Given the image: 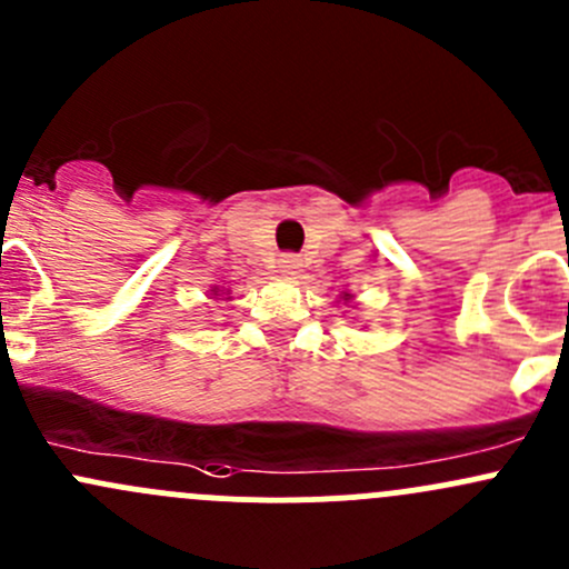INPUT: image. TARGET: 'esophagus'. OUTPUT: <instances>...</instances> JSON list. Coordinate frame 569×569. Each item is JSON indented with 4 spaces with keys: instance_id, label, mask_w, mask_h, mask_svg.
Segmentation results:
<instances>
[{
    "instance_id": "esophagus-1",
    "label": "esophagus",
    "mask_w": 569,
    "mask_h": 569,
    "mask_svg": "<svg viewBox=\"0 0 569 569\" xmlns=\"http://www.w3.org/2000/svg\"><path fill=\"white\" fill-rule=\"evenodd\" d=\"M300 269H302L300 256H283V258H280V272H283V274H291V278H295V274H300Z\"/></svg>"
}]
</instances>
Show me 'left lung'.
<instances>
[{
    "mask_svg": "<svg viewBox=\"0 0 569 569\" xmlns=\"http://www.w3.org/2000/svg\"><path fill=\"white\" fill-rule=\"evenodd\" d=\"M341 300H343V302H347V300H352V295H349V291H343V297H341Z\"/></svg>",
    "mask_w": 569,
    "mask_h": 569,
    "instance_id": "1",
    "label": "left lung"
}]
</instances>
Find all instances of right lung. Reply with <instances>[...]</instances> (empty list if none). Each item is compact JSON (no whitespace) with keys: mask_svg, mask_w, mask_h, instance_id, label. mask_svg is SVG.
<instances>
[{"mask_svg":"<svg viewBox=\"0 0 569 569\" xmlns=\"http://www.w3.org/2000/svg\"><path fill=\"white\" fill-rule=\"evenodd\" d=\"M211 291H214V295H217V291H220V289H211ZM222 295H228V291H222Z\"/></svg>","mask_w":569,"mask_h":569,"instance_id":"1","label":"right lung"}]
</instances>
